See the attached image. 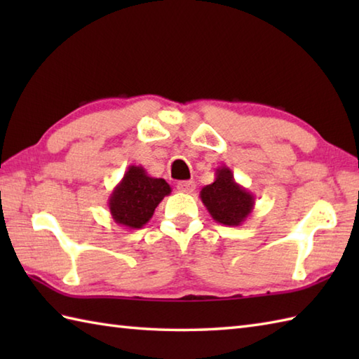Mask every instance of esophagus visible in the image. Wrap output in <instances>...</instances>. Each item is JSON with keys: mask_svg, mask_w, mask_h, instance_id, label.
Instances as JSON below:
<instances>
[{"mask_svg": "<svg viewBox=\"0 0 359 359\" xmlns=\"http://www.w3.org/2000/svg\"><path fill=\"white\" fill-rule=\"evenodd\" d=\"M177 188H179V191H182V193L191 194L196 189V184L193 180H182L177 184Z\"/></svg>", "mask_w": 359, "mask_h": 359, "instance_id": "34e87169", "label": "esophagus"}]
</instances>
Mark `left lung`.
<instances>
[{
    "instance_id": "obj_1",
    "label": "left lung",
    "mask_w": 359,
    "mask_h": 359,
    "mask_svg": "<svg viewBox=\"0 0 359 359\" xmlns=\"http://www.w3.org/2000/svg\"><path fill=\"white\" fill-rule=\"evenodd\" d=\"M216 180L203 187L201 201L216 222L239 226L245 222L255 208V196L234 180L226 165L216 170Z\"/></svg>"
}]
</instances>
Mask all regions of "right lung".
Instances as JSON below:
<instances>
[{"instance_id": "obj_1", "label": "right lung", "mask_w": 359, "mask_h": 359, "mask_svg": "<svg viewBox=\"0 0 359 359\" xmlns=\"http://www.w3.org/2000/svg\"><path fill=\"white\" fill-rule=\"evenodd\" d=\"M171 194V187L165 179L148 175L140 165H131L108 199L114 222L137 230L149 222L157 205Z\"/></svg>"}]
</instances>
